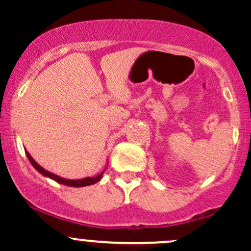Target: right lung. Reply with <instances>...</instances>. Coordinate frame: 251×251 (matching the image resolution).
I'll return each instance as SVG.
<instances>
[{
  "instance_id": "add662e5",
  "label": "right lung",
  "mask_w": 251,
  "mask_h": 251,
  "mask_svg": "<svg viewBox=\"0 0 251 251\" xmlns=\"http://www.w3.org/2000/svg\"><path fill=\"white\" fill-rule=\"evenodd\" d=\"M25 154H27L28 159H29L31 165H33L34 168L36 169V171H39L40 174H41L42 176H45V177H48V178H50V179L57 181V183L62 184V185L73 186V188H81V186H88V185H92V184L98 183V181L101 179L102 174H103V171H102L101 174L96 176V177H86V178H81V179H66V178H62V177H60V176L51 174V172L43 169L42 166H40L39 164H37L35 160L33 159V157H31L29 153H28L27 150H25Z\"/></svg>"
}]
</instances>
